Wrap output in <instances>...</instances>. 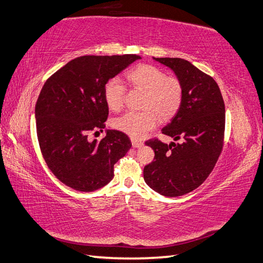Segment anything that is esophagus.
<instances>
[{"label": "esophagus", "instance_id": "1", "mask_svg": "<svg viewBox=\"0 0 263 263\" xmlns=\"http://www.w3.org/2000/svg\"><path fill=\"white\" fill-rule=\"evenodd\" d=\"M132 145H133V147H141L143 145V142L137 141V139H135V138H132Z\"/></svg>", "mask_w": 263, "mask_h": 263}]
</instances>
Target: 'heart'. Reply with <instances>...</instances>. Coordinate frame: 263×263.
Listing matches in <instances>:
<instances>
[{"mask_svg":"<svg viewBox=\"0 0 263 263\" xmlns=\"http://www.w3.org/2000/svg\"><path fill=\"white\" fill-rule=\"evenodd\" d=\"M132 86L145 91L144 111H128L114 120V127L133 138H141L162 120H168L178 112L183 98V87L177 78L166 77L160 67L142 64L127 73ZM126 86L118 78L109 79L103 86V98L112 111L124 106Z\"/></svg>","mask_w":263,"mask_h":263,"instance_id":"obj_1","label":"heart"}]
</instances>
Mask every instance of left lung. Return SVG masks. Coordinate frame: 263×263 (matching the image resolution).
Here are the masks:
<instances>
[{"label": "left lung", "mask_w": 263, "mask_h": 263, "mask_svg": "<svg viewBox=\"0 0 263 263\" xmlns=\"http://www.w3.org/2000/svg\"><path fill=\"white\" fill-rule=\"evenodd\" d=\"M176 74L183 87L178 112L162 134L181 143L149 139L155 157L144 167L149 188L165 197H178L198 188L211 174L223 148L225 104L217 83L182 58H155Z\"/></svg>", "instance_id": "obj_1"}]
</instances>
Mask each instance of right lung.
Masks as SVG:
<instances>
[{"label":"right lung","instance_id":"obj_1","mask_svg":"<svg viewBox=\"0 0 263 263\" xmlns=\"http://www.w3.org/2000/svg\"><path fill=\"white\" fill-rule=\"evenodd\" d=\"M138 55L81 56L46 81L34 109L40 149L54 176L69 188L89 192L114 178L115 163L132 147L119 130H106L101 141L87 134L104 128L109 108L103 86Z\"/></svg>","mask_w":263,"mask_h":263}]
</instances>
